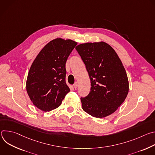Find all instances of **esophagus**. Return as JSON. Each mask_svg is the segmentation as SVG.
Segmentation results:
<instances>
[{
	"label": "esophagus",
	"instance_id": "1",
	"mask_svg": "<svg viewBox=\"0 0 155 155\" xmlns=\"http://www.w3.org/2000/svg\"><path fill=\"white\" fill-rule=\"evenodd\" d=\"M78 83H77V82H75V83L74 84L73 86H74V87L75 88V89H76V88H77V87H78Z\"/></svg>",
	"mask_w": 155,
	"mask_h": 155
}]
</instances>
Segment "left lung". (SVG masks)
Here are the masks:
<instances>
[{
  "label": "left lung",
  "instance_id": "1",
  "mask_svg": "<svg viewBox=\"0 0 155 155\" xmlns=\"http://www.w3.org/2000/svg\"><path fill=\"white\" fill-rule=\"evenodd\" d=\"M76 50L86 65L91 80V91L81 97L82 108L96 118L114 113L129 92L126 72L114 48L104 41L85 43Z\"/></svg>",
  "mask_w": 155,
  "mask_h": 155
}]
</instances>
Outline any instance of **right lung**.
I'll use <instances>...</instances> for the list:
<instances>
[{
  "label": "right lung",
  "instance_id": "right-lung-1",
  "mask_svg": "<svg viewBox=\"0 0 155 155\" xmlns=\"http://www.w3.org/2000/svg\"><path fill=\"white\" fill-rule=\"evenodd\" d=\"M77 43L58 38L38 54L29 69L26 91L33 104L44 112L59 107L69 91L65 83V63Z\"/></svg>",
  "mask_w": 155,
  "mask_h": 155
}]
</instances>
